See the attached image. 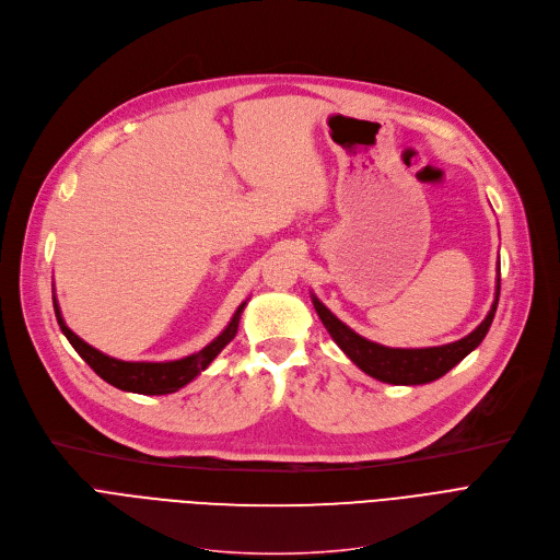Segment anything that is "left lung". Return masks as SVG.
Wrapping results in <instances>:
<instances>
[{
    "instance_id": "left-lung-1",
    "label": "left lung",
    "mask_w": 560,
    "mask_h": 560,
    "mask_svg": "<svg viewBox=\"0 0 560 560\" xmlns=\"http://www.w3.org/2000/svg\"><path fill=\"white\" fill-rule=\"evenodd\" d=\"M498 270H500V264H498ZM498 302H500V275L495 285V302L489 315L483 317V322L472 332H468L466 338L443 347L392 349V347H383L362 338V335H358L345 322L335 317L313 294V306L322 324L330 332L335 345H338L351 358V362L364 371V374L389 385H425L448 374L455 364H459L470 351H475L481 345L483 338H487L498 311Z\"/></svg>"
}]
</instances>
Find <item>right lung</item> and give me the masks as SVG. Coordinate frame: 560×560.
<instances>
[{"mask_svg":"<svg viewBox=\"0 0 560 560\" xmlns=\"http://www.w3.org/2000/svg\"><path fill=\"white\" fill-rule=\"evenodd\" d=\"M245 304L247 302H243L236 308L228 328L198 353H191V355L179 358V360H168V362H126V360L109 358V355L101 353L98 349L90 347L88 342H83L79 335L65 324V319L60 315V306L54 296V311H56L60 330L65 332L69 345L77 349V353L96 371V376H101L112 387L132 392V394H145V396L173 394V392L182 389L184 385H189L196 376H200V371H205L213 362V358L236 338L241 313H243Z\"/></svg>","mask_w":560,"mask_h":560,"instance_id":"1","label":"right lung"}]
</instances>
